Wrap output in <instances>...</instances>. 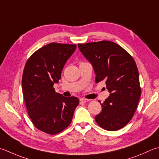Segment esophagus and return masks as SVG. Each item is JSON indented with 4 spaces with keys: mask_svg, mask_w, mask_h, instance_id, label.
Returning a JSON list of instances; mask_svg holds the SVG:
<instances>
[{
    "mask_svg": "<svg viewBox=\"0 0 159 159\" xmlns=\"http://www.w3.org/2000/svg\"><path fill=\"white\" fill-rule=\"evenodd\" d=\"M80 102H85L89 101V99H87V98H80Z\"/></svg>",
    "mask_w": 159,
    "mask_h": 159,
    "instance_id": "esophagus-1",
    "label": "esophagus"
}]
</instances>
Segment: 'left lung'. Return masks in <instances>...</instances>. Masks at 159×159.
Here are the masks:
<instances>
[{
	"mask_svg": "<svg viewBox=\"0 0 159 159\" xmlns=\"http://www.w3.org/2000/svg\"><path fill=\"white\" fill-rule=\"evenodd\" d=\"M78 46L94 67L96 83L104 80L110 92L95 116L96 122L108 131L123 128L132 119L141 94L135 61L114 42L101 40Z\"/></svg>",
	"mask_w": 159,
	"mask_h": 159,
	"instance_id": "left-lung-1",
	"label": "left lung"
}]
</instances>
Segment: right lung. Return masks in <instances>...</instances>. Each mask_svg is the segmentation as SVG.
<instances>
[{"label": "right lung", "mask_w": 159, "mask_h": 159, "mask_svg": "<svg viewBox=\"0 0 159 159\" xmlns=\"http://www.w3.org/2000/svg\"><path fill=\"white\" fill-rule=\"evenodd\" d=\"M76 45L51 43L36 50L25 65L22 87L27 113L37 129L57 134L70 125L79 102L75 96L56 92L64 65Z\"/></svg>", "instance_id": "1"}]
</instances>
